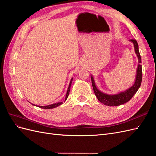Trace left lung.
<instances>
[{"mask_svg":"<svg viewBox=\"0 0 156 156\" xmlns=\"http://www.w3.org/2000/svg\"><path fill=\"white\" fill-rule=\"evenodd\" d=\"M130 41L133 44L135 52L138 57V66L136 69V75L135 77V81L133 86L126 90L125 91L118 93L116 94H107L101 92L98 90L96 86L95 81L92 75H91V81L92 84L94 94L97 97L98 100L100 101L103 104L108 106H118L122 105L124 103L129 101L132 98L135 94L137 92L139 87H140L141 82H142V65L141 63V57L139 51V45L137 41L135 40H130Z\"/></svg>","mask_w":156,"mask_h":156,"instance_id":"1","label":"left lung"}]
</instances>
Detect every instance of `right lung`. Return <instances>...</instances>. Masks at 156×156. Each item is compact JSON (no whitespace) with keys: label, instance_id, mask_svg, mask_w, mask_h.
<instances>
[{"label":"right lung","instance_id":"1","mask_svg":"<svg viewBox=\"0 0 156 156\" xmlns=\"http://www.w3.org/2000/svg\"><path fill=\"white\" fill-rule=\"evenodd\" d=\"M72 81H73V78H72V79H71L70 81V83L69 84V87H68V90H67V92H66V98H65V101L67 100V98L68 97V95H69V91H70V87H71V84H72ZM62 104V102H58V103H53V104H51V105H46V106H39V105H35L34 104H32L34 106H37L38 107L40 108H45V109H49V108H55L56 107H58L60 105Z\"/></svg>","mask_w":156,"mask_h":156}]
</instances>
